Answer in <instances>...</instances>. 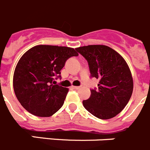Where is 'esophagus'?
<instances>
[{
    "label": "esophagus",
    "instance_id": "1",
    "mask_svg": "<svg viewBox=\"0 0 150 150\" xmlns=\"http://www.w3.org/2000/svg\"><path fill=\"white\" fill-rule=\"evenodd\" d=\"M73 89H74V90H80L81 87H73Z\"/></svg>",
    "mask_w": 150,
    "mask_h": 150
}]
</instances>
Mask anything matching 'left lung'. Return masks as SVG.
Listing matches in <instances>:
<instances>
[{
	"mask_svg": "<svg viewBox=\"0 0 150 150\" xmlns=\"http://www.w3.org/2000/svg\"><path fill=\"white\" fill-rule=\"evenodd\" d=\"M87 60L90 78L99 80L98 88L83 101L85 109L102 120L120 113L133 91V79L129 66L120 54L106 45H93L75 48Z\"/></svg>",
	"mask_w": 150,
	"mask_h": 150,
	"instance_id": "8db88e82",
	"label": "left lung"
}]
</instances>
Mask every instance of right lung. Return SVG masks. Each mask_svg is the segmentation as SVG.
<instances>
[{"label":"right lung","instance_id":"obj_1","mask_svg":"<svg viewBox=\"0 0 150 150\" xmlns=\"http://www.w3.org/2000/svg\"><path fill=\"white\" fill-rule=\"evenodd\" d=\"M78 54L74 48L40 45L21 57L13 75L15 94L28 112L37 117H50L64 103L68 89L55 84L67 60Z\"/></svg>","mask_w":150,"mask_h":150}]
</instances>
